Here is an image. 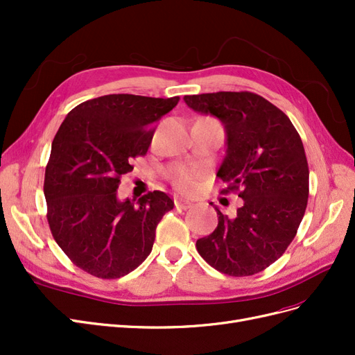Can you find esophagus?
I'll return each mask as SVG.
<instances>
[{"label":"esophagus","instance_id":"esophagus-1","mask_svg":"<svg viewBox=\"0 0 355 355\" xmlns=\"http://www.w3.org/2000/svg\"><path fill=\"white\" fill-rule=\"evenodd\" d=\"M175 204H176V207L178 209H182V210H188V209H191L192 207V202L189 201V200H187V198H176L175 200Z\"/></svg>","mask_w":355,"mask_h":355}]
</instances>
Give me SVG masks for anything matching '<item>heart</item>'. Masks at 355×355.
Listing matches in <instances>:
<instances>
[{
  "instance_id": "b5f03b06",
  "label": "heart",
  "mask_w": 355,
  "mask_h": 355,
  "mask_svg": "<svg viewBox=\"0 0 355 355\" xmlns=\"http://www.w3.org/2000/svg\"><path fill=\"white\" fill-rule=\"evenodd\" d=\"M196 178L197 175L192 173V171H182V173H179L176 178V184L180 189L191 191L196 187Z\"/></svg>"
}]
</instances>
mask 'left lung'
Returning <instances> with one entry per match:
<instances>
[{
	"label": "left lung",
	"instance_id": "1",
	"mask_svg": "<svg viewBox=\"0 0 355 355\" xmlns=\"http://www.w3.org/2000/svg\"><path fill=\"white\" fill-rule=\"evenodd\" d=\"M192 111L213 115L225 127L227 154L218 176L223 192L243 200L232 216L219 207L218 227L197 240L214 270L232 277L261 272L280 257L305 214L309 170L305 149L288 116L250 92L185 96Z\"/></svg>",
	"mask_w": 355,
	"mask_h": 355
}]
</instances>
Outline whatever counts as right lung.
Wrapping results in <instances>:
<instances>
[{"label": "right lung", "mask_w": 355, "mask_h": 355, "mask_svg": "<svg viewBox=\"0 0 355 355\" xmlns=\"http://www.w3.org/2000/svg\"><path fill=\"white\" fill-rule=\"evenodd\" d=\"M168 99L106 94L67 115L53 139L44 178L47 220L69 259L99 278H120L153 250L155 228L175 202L154 191L135 200L116 194L133 159L146 154Z\"/></svg>", "instance_id": "add662e5"}]
</instances>
